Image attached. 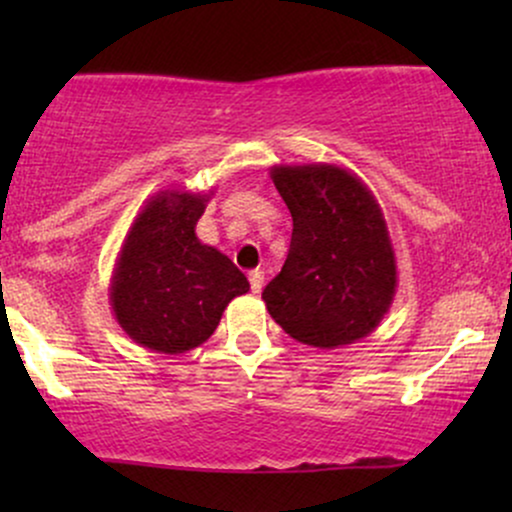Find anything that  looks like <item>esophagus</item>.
Here are the masks:
<instances>
[{
	"mask_svg": "<svg viewBox=\"0 0 512 512\" xmlns=\"http://www.w3.org/2000/svg\"><path fill=\"white\" fill-rule=\"evenodd\" d=\"M262 286H264V272H262V269H252V272H250V289H252V293H260Z\"/></svg>",
	"mask_w": 512,
	"mask_h": 512,
	"instance_id": "obj_1",
	"label": "esophagus"
}]
</instances>
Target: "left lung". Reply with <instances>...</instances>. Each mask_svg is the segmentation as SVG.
Returning a JSON list of instances; mask_svg holds the SVG:
<instances>
[{"label":"left lung","instance_id":"obj_1","mask_svg":"<svg viewBox=\"0 0 512 512\" xmlns=\"http://www.w3.org/2000/svg\"><path fill=\"white\" fill-rule=\"evenodd\" d=\"M291 211V248L264 286L269 315L296 342L339 349L368 337L395 301L397 260L378 199L332 163L274 166Z\"/></svg>","mask_w":512,"mask_h":512}]
</instances>
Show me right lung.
I'll list each match as a JSON object with an SVG mask.
<instances>
[{"label": "right lung", "mask_w": 512, "mask_h": 512, "mask_svg": "<svg viewBox=\"0 0 512 512\" xmlns=\"http://www.w3.org/2000/svg\"><path fill=\"white\" fill-rule=\"evenodd\" d=\"M209 197L158 192L129 226L115 260L110 305L117 325L156 354H185L207 342L226 305L250 291L236 264L197 238Z\"/></svg>", "instance_id": "add662e5"}]
</instances>
